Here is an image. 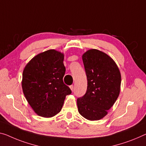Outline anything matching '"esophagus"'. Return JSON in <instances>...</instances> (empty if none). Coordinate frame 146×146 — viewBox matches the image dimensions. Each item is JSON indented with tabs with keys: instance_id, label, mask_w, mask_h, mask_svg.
I'll list each match as a JSON object with an SVG mask.
<instances>
[{
	"instance_id": "esophagus-1",
	"label": "esophagus",
	"mask_w": 146,
	"mask_h": 146,
	"mask_svg": "<svg viewBox=\"0 0 146 146\" xmlns=\"http://www.w3.org/2000/svg\"><path fill=\"white\" fill-rule=\"evenodd\" d=\"M70 88L71 90L73 91V90H74V86H73V85H72V86H70Z\"/></svg>"
}]
</instances>
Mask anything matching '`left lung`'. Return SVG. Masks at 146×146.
<instances>
[{
  "label": "left lung",
  "mask_w": 146,
  "mask_h": 146,
  "mask_svg": "<svg viewBox=\"0 0 146 146\" xmlns=\"http://www.w3.org/2000/svg\"><path fill=\"white\" fill-rule=\"evenodd\" d=\"M82 60L87 89L84 96L77 99L78 111L88 120H100L107 115L119 95V69L108 55L96 49L85 52Z\"/></svg>",
  "instance_id": "1"
}]
</instances>
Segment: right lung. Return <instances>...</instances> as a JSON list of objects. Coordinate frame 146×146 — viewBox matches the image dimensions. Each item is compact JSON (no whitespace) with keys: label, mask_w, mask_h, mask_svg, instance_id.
<instances>
[{"label":"right lung","mask_w":146,"mask_h":146,"mask_svg":"<svg viewBox=\"0 0 146 146\" xmlns=\"http://www.w3.org/2000/svg\"><path fill=\"white\" fill-rule=\"evenodd\" d=\"M63 60V53L49 50L33 57L23 70V94L41 117H51L59 113L66 96L72 93L62 80L66 71Z\"/></svg>","instance_id":"right-lung-1"}]
</instances>
